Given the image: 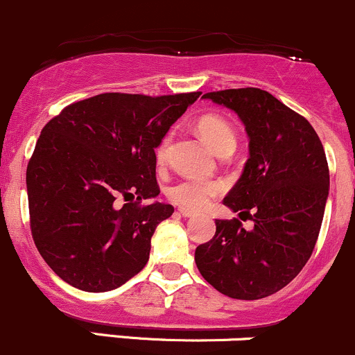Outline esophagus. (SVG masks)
I'll use <instances>...</instances> for the list:
<instances>
[{
    "instance_id": "esophagus-1",
    "label": "esophagus",
    "mask_w": 355,
    "mask_h": 355,
    "mask_svg": "<svg viewBox=\"0 0 355 355\" xmlns=\"http://www.w3.org/2000/svg\"><path fill=\"white\" fill-rule=\"evenodd\" d=\"M178 212H180V214L184 216V218H192V216H196V212L190 211V209H185V207L178 209Z\"/></svg>"
}]
</instances>
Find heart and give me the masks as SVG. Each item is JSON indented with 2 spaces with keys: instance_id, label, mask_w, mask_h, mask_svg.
Wrapping results in <instances>:
<instances>
[{
  "instance_id": "1",
  "label": "heart",
  "mask_w": 355,
  "mask_h": 355,
  "mask_svg": "<svg viewBox=\"0 0 355 355\" xmlns=\"http://www.w3.org/2000/svg\"><path fill=\"white\" fill-rule=\"evenodd\" d=\"M197 132L200 134L206 144L216 155H223L225 151H233L236 146V136L233 129L225 119L218 115H204L197 121ZM166 143L156 149V159L162 162L165 158ZM221 184L218 182H204V180H180L168 189V197L171 202L178 204L187 209H202L209 204L212 197L221 192Z\"/></svg>"
}]
</instances>
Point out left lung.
<instances>
[{
    "label": "left lung",
    "mask_w": 355,
    "mask_h": 355,
    "mask_svg": "<svg viewBox=\"0 0 355 355\" xmlns=\"http://www.w3.org/2000/svg\"><path fill=\"white\" fill-rule=\"evenodd\" d=\"M202 98L233 110L250 158L223 200L240 218L216 219V234L196 250L202 277L234 300H262L289 284L311 257L330 187L318 134L304 117L260 88L223 89Z\"/></svg>",
    "instance_id": "left-lung-1"
}]
</instances>
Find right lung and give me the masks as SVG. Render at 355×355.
<instances>
[{"label":"right lung","instance_id":"1","mask_svg":"<svg viewBox=\"0 0 355 355\" xmlns=\"http://www.w3.org/2000/svg\"><path fill=\"white\" fill-rule=\"evenodd\" d=\"M199 95L102 93L47 122L27 166L30 227L62 281L105 293L143 270L156 226L173 214L141 206L159 193L155 149Z\"/></svg>","mask_w":355,"mask_h":355}]
</instances>
